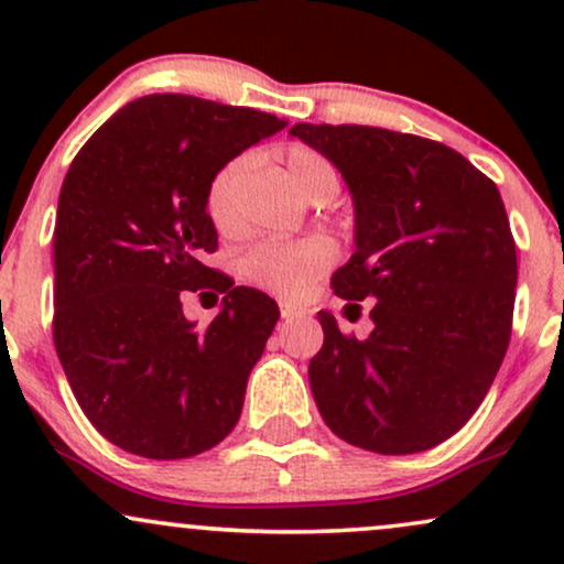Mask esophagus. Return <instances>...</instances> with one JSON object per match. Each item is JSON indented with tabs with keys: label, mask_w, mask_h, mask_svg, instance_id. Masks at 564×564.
<instances>
[{
	"label": "esophagus",
	"mask_w": 564,
	"mask_h": 564,
	"mask_svg": "<svg viewBox=\"0 0 564 564\" xmlns=\"http://www.w3.org/2000/svg\"><path fill=\"white\" fill-rule=\"evenodd\" d=\"M281 315H283V318H286V321H294V318H304V315H307V310L300 307V304L283 300V302H281Z\"/></svg>",
	"instance_id": "esophagus-1"
}]
</instances>
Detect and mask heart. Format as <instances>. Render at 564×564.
Returning <instances> with one entry per match:
<instances>
[{"label":"heart","mask_w":564,"mask_h":564,"mask_svg":"<svg viewBox=\"0 0 564 564\" xmlns=\"http://www.w3.org/2000/svg\"><path fill=\"white\" fill-rule=\"evenodd\" d=\"M283 174L289 185L304 198L336 191V170L321 151L310 145H291L283 153ZM243 177V161H230L212 177L206 187V215L219 232L236 228V193ZM334 260V246L323 238L304 241H264L241 260V270L249 281L281 294H302L321 270Z\"/></svg>","instance_id":"heart-1"}]
</instances>
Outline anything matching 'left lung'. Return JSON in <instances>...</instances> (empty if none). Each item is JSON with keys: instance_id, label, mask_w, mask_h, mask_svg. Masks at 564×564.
<instances>
[{"instance_id": "8db88e82", "label": "left lung", "mask_w": 564, "mask_h": 564, "mask_svg": "<svg viewBox=\"0 0 564 564\" xmlns=\"http://www.w3.org/2000/svg\"><path fill=\"white\" fill-rule=\"evenodd\" d=\"M289 134L341 172L355 251L334 273L347 307L371 300L373 332L345 336L321 310L310 390L358 448L405 456L469 422L509 347L517 249L498 187L443 142L358 124Z\"/></svg>"}]
</instances>
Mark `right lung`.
Here are the masks:
<instances>
[{"label":"right lung","mask_w":564,"mask_h":564,"mask_svg":"<svg viewBox=\"0 0 564 564\" xmlns=\"http://www.w3.org/2000/svg\"><path fill=\"white\" fill-rule=\"evenodd\" d=\"M286 121L191 95L127 102L76 153L55 223L57 358L82 411L134 456L187 458L230 435L278 304L206 268V187ZM226 296L206 329L178 296Z\"/></svg>","instance_id":"1"}]
</instances>
